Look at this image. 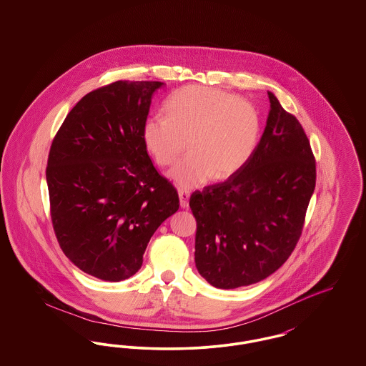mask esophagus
I'll return each mask as SVG.
<instances>
[{
	"label": "esophagus",
	"instance_id": "1",
	"mask_svg": "<svg viewBox=\"0 0 366 366\" xmlns=\"http://www.w3.org/2000/svg\"><path fill=\"white\" fill-rule=\"evenodd\" d=\"M178 196H179V206L181 209H188L189 206V192L178 191Z\"/></svg>",
	"mask_w": 366,
	"mask_h": 366
}]
</instances>
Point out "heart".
<instances>
[{
	"mask_svg": "<svg viewBox=\"0 0 366 366\" xmlns=\"http://www.w3.org/2000/svg\"><path fill=\"white\" fill-rule=\"evenodd\" d=\"M166 115H151L142 139L159 166H170L188 148L169 177L182 189L203 187L214 177L239 173L252 157L261 118L251 102L214 87L188 85L166 102Z\"/></svg>",
	"mask_w": 366,
	"mask_h": 366,
	"instance_id": "heart-1",
	"label": "heart"
}]
</instances>
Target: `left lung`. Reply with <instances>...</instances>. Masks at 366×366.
Instances as JSON below:
<instances>
[{"mask_svg":"<svg viewBox=\"0 0 366 366\" xmlns=\"http://www.w3.org/2000/svg\"><path fill=\"white\" fill-rule=\"evenodd\" d=\"M267 96L270 111L252 157L189 200L197 222L194 263L215 288L273 274L295 248L315 188V160L302 124L272 92Z\"/></svg>","mask_w":366,"mask_h":366,"instance_id":"8db88e82","label":"left lung"}]
</instances>
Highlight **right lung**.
<instances>
[{
  "label": "right lung",
  "instance_id": "right-lung-1",
  "mask_svg": "<svg viewBox=\"0 0 366 366\" xmlns=\"http://www.w3.org/2000/svg\"><path fill=\"white\" fill-rule=\"evenodd\" d=\"M155 81H118L84 96L53 139L46 182L63 252L118 282L139 272L152 234L179 207L142 139Z\"/></svg>",
  "mask_w": 366,
  "mask_h": 366
}]
</instances>
